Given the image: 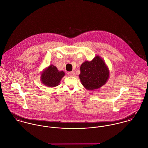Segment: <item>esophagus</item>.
<instances>
[{
	"instance_id": "obj_1",
	"label": "esophagus",
	"mask_w": 148,
	"mask_h": 148,
	"mask_svg": "<svg viewBox=\"0 0 148 148\" xmlns=\"http://www.w3.org/2000/svg\"><path fill=\"white\" fill-rule=\"evenodd\" d=\"M67 75L69 76H74L75 75V73L74 71H70L67 73Z\"/></svg>"
}]
</instances>
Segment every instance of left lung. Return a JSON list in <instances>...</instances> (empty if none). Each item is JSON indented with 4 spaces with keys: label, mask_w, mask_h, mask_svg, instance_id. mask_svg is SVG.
Wrapping results in <instances>:
<instances>
[{
    "label": "left lung",
    "mask_w": 148,
    "mask_h": 148,
    "mask_svg": "<svg viewBox=\"0 0 148 148\" xmlns=\"http://www.w3.org/2000/svg\"><path fill=\"white\" fill-rule=\"evenodd\" d=\"M79 77L83 86L87 90L98 89L109 78V71L103 60L96 56L91 61H85L81 66Z\"/></svg>",
    "instance_id": "1"
}]
</instances>
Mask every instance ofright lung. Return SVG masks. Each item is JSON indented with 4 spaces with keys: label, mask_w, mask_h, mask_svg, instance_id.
Segmentation results:
<instances>
[{
    "label": "right lung",
    "mask_w": 148,
    "mask_h": 148,
    "mask_svg": "<svg viewBox=\"0 0 148 148\" xmlns=\"http://www.w3.org/2000/svg\"><path fill=\"white\" fill-rule=\"evenodd\" d=\"M64 75L65 73L63 71H59L56 66L50 65L41 74V81L47 86L56 87L59 84Z\"/></svg>",
    "instance_id": "1"
}]
</instances>
